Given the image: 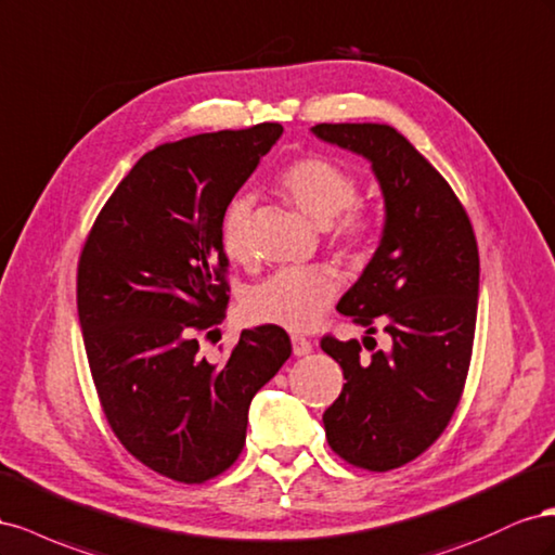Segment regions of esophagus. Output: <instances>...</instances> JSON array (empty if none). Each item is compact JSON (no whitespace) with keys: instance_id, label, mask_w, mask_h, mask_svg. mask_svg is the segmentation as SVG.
I'll list each match as a JSON object with an SVG mask.
<instances>
[{"instance_id":"esophagus-1","label":"esophagus","mask_w":555,"mask_h":555,"mask_svg":"<svg viewBox=\"0 0 555 555\" xmlns=\"http://www.w3.org/2000/svg\"><path fill=\"white\" fill-rule=\"evenodd\" d=\"M311 341L307 337H299V335H293V353L295 356H309L311 353Z\"/></svg>"}]
</instances>
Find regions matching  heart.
Instances as JSON below:
<instances>
[{"instance_id":"1","label":"heart","mask_w":555,"mask_h":555,"mask_svg":"<svg viewBox=\"0 0 555 555\" xmlns=\"http://www.w3.org/2000/svg\"><path fill=\"white\" fill-rule=\"evenodd\" d=\"M281 193L339 246H360L374 234V214L358 197V179L351 169L325 155L293 160L279 177ZM250 199L236 195L220 218V244L232 260L248 256ZM341 279L335 267H283L253 286L244 299L250 321L302 332L323 319L337 297Z\"/></svg>"}]
</instances>
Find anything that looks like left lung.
<instances>
[{"mask_svg": "<svg viewBox=\"0 0 555 555\" xmlns=\"http://www.w3.org/2000/svg\"><path fill=\"white\" fill-rule=\"evenodd\" d=\"M313 134L365 155L386 199L382 244L337 311L370 335L382 323L390 351L365 356L358 339L332 335L321 348L346 378L323 414L330 449L353 467L388 472L430 449L463 398L477 327V236L447 179L390 125L321 122Z\"/></svg>", "mask_w": 555, "mask_h": 555, "instance_id": "obj_1", "label": "left lung"}]
</instances>
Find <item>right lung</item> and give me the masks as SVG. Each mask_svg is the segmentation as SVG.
I'll return each instance as SVG.
<instances>
[{
  "label": "right lung",
  "mask_w": 555,
  "mask_h": 555,
  "mask_svg": "<svg viewBox=\"0 0 555 555\" xmlns=\"http://www.w3.org/2000/svg\"><path fill=\"white\" fill-rule=\"evenodd\" d=\"M281 132L260 122L149 151L78 258V321L104 416L139 463L171 481L204 483L234 465L253 395L293 351L279 325L242 330L223 362L199 356L197 341L230 302L220 218Z\"/></svg>",
  "instance_id": "obj_1"
}]
</instances>
